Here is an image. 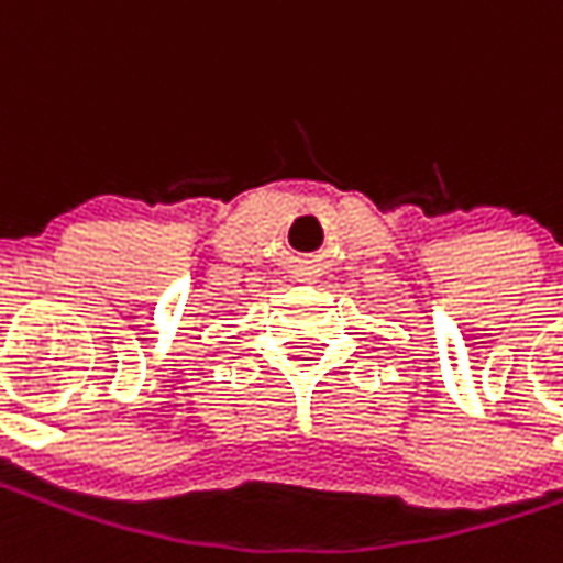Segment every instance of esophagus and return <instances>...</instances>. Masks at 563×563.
Here are the masks:
<instances>
[{
  "mask_svg": "<svg viewBox=\"0 0 563 563\" xmlns=\"http://www.w3.org/2000/svg\"><path fill=\"white\" fill-rule=\"evenodd\" d=\"M298 277H308V280H313V277H317V271H301Z\"/></svg>",
  "mask_w": 563,
  "mask_h": 563,
  "instance_id": "esophagus-1",
  "label": "esophagus"
}]
</instances>
